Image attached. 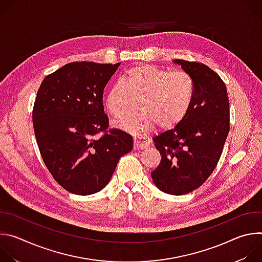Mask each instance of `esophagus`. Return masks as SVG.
<instances>
[{
  "mask_svg": "<svg viewBox=\"0 0 262 262\" xmlns=\"http://www.w3.org/2000/svg\"><path fill=\"white\" fill-rule=\"evenodd\" d=\"M150 144V141L143 137H135L134 138V149L135 150H142Z\"/></svg>",
  "mask_w": 262,
  "mask_h": 262,
  "instance_id": "34e87169",
  "label": "esophagus"
}]
</instances>
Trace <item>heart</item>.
<instances>
[{"label": "heart", "instance_id": "b5f03b06", "mask_svg": "<svg viewBox=\"0 0 262 262\" xmlns=\"http://www.w3.org/2000/svg\"><path fill=\"white\" fill-rule=\"evenodd\" d=\"M195 90V81L188 72L141 64L124 71L121 82L105 92L103 103L112 116L119 117L127 111L130 96H140V111L115 121L118 128L140 136L156 125L167 129L179 124L189 113Z\"/></svg>", "mask_w": 262, "mask_h": 262}]
</instances>
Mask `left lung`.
I'll list each match as a JSON object with an SVG mask.
<instances>
[{
  "instance_id": "left-lung-1",
  "label": "left lung",
  "mask_w": 262,
  "mask_h": 262,
  "mask_svg": "<svg viewBox=\"0 0 262 262\" xmlns=\"http://www.w3.org/2000/svg\"><path fill=\"white\" fill-rule=\"evenodd\" d=\"M174 63L193 77L195 97L179 124L154 138L162 158L151 176L162 192L184 195L203 184L217 165L230 128L229 99L225 83L207 65Z\"/></svg>"
}]
</instances>
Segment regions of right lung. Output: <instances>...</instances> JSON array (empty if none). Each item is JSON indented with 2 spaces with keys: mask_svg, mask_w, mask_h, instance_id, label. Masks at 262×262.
<instances>
[{
  "mask_svg": "<svg viewBox=\"0 0 262 262\" xmlns=\"http://www.w3.org/2000/svg\"><path fill=\"white\" fill-rule=\"evenodd\" d=\"M119 65L71 62L47 76L37 92L33 126L40 155L54 179L72 194L102 190L133 149L130 135L108 128L102 103Z\"/></svg>",
  "mask_w": 262,
  "mask_h": 262,
  "instance_id": "obj_1",
  "label": "right lung"
}]
</instances>
